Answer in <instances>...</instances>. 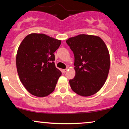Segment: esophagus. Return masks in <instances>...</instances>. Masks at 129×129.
<instances>
[{"label": "esophagus", "instance_id": "esophagus-1", "mask_svg": "<svg viewBox=\"0 0 129 129\" xmlns=\"http://www.w3.org/2000/svg\"><path fill=\"white\" fill-rule=\"evenodd\" d=\"M67 71V69H63L62 72V73H66Z\"/></svg>", "mask_w": 129, "mask_h": 129}]
</instances>
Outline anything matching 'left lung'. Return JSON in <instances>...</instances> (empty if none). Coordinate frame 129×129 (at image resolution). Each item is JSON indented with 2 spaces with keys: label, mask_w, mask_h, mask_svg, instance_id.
I'll return each instance as SVG.
<instances>
[{
  "label": "left lung",
  "mask_w": 129,
  "mask_h": 129,
  "mask_svg": "<svg viewBox=\"0 0 129 129\" xmlns=\"http://www.w3.org/2000/svg\"><path fill=\"white\" fill-rule=\"evenodd\" d=\"M67 44L75 56V78L69 81L74 92L82 96L95 94L103 86L110 69L109 50L101 38L79 35Z\"/></svg>",
  "instance_id": "1"
}]
</instances>
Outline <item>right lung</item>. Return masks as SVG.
<instances>
[{
    "label": "right lung",
    "mask_w": 129,
    "mask_h": 129,
    "mask_svg": "<svg viewBox=\"0 0 129 129\" xmlns=\"http://www.w3.org/2000/svg\"><path fill=\"white\" fill-rule=\"evenodd\" d=\"M61 41L44 35L32 33L22 41L16 55L20 81L29 93L45 97L54 91L62 75L56 67L54 53Z\"/></svg>",
    "instance_id": "obj_1"
}]
</instances>
